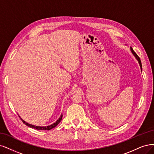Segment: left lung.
Here are the masks:
<instances>
[{
  "label": "left lung",
  "mask_w": 154,
  "mask_h": 154,
  "mask_svg": "<svg viewBox=\"0 0 154 154\" xmlns=\"http://www.w3.org/2000/svg\"><path fill=\"white\" fill-rule=\"evenodd\" d=\"M131 52H132V54H134V56H135V57H136V59H137V61H138L139 63H140V65L141 69V70H142V65H141V60H140V58L139 57V56L137 55V54H136L134 51V50H133L132 47H131Z\"/></svg>",
  "instance_id": "left-lung-1"
}]
</instances>
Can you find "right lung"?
Segmentation results:
<instances>
[{
    "label": "right lung",
    "instance_id": "1",
    "mask_svg": "<svg viewBox=\"0 0 154 154\" xmlns=\"http://www.w3.org/2000/svg\"><path fill=\"white\" fill-rule=\"evenodd\" d=\"M20 117V116H19ZM62 117H63V115H61V116H60V118H59L58 120L56 122V123H53V124H52V125H48V126H47V127H38V126H35V125H31V124H29V123H26V122L25 121H23L22 119L20 117V118L21 119V120L23 122V123H24V124H26V125H27V126H28V127H31V128H36V129H37V130H45V131H49V130H51V129H52V128H54L55 127H56L58 124L60 123V122L61 121V120H62Z\"/></svg>",
    "mask_w": 154,
    "mask_h": 154
}]
</instances>
